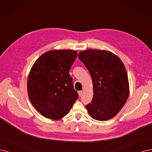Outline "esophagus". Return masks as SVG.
<instances>
[{
    "instance_id": "obj_1",
    "label": "esophagus",
    "mask_w": 152,
    "mask_h": 152,
    "mask_svg": "<svg viewBox=\"0 0 152 152\" xmlns=\"http://www.w3.org/2000/svg\"><path fill=\"white\" fill-rule=\"evenodd\" d=\"M78 95H79V96H81L82 95L83 92H82V91H78Z\"/></svg>"
}]
</instances>
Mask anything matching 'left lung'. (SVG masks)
<instances>
[{
	"mask_svg": "<svg viewBox=\"0 0 152 152\" xmlns=\"http://www.w3.org/2000/svg\"><path fill=\"white\" fill-rule=\"evenodd\" d=\"M78 57L92 77L94 95L86 105L92 118L105 121L121 110L129 95V83L125 66L113 53L104 50L88 49Z\"/></svg>",
	"mask_w": 152,
	"mask_h": 152,
	"instance_id": "left-lung-1",
	"label": "left lung"
}]
</instances>
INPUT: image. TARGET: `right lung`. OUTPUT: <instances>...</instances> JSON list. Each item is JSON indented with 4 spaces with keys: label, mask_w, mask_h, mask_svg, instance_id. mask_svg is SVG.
Returning <instances> with one entry per match:
<instances>
[{
    "label": "right lung",
    "mask_w": 152,
    "mask_h": 152,
    "mask_svg": "<svg viewBox=\"0 0 152 152\" xmlns=\"http://www.w3.org/2000/svg\"><path fill=\"white\" fill-rule=\"evenodd\" d=\"M77 56L75 50H50L40 56L30 69L27 80L28 98L45 118H62L78 99L69 74Z\"/></svg>",
    "instance_id": "add662e5"
}]
</instances>
